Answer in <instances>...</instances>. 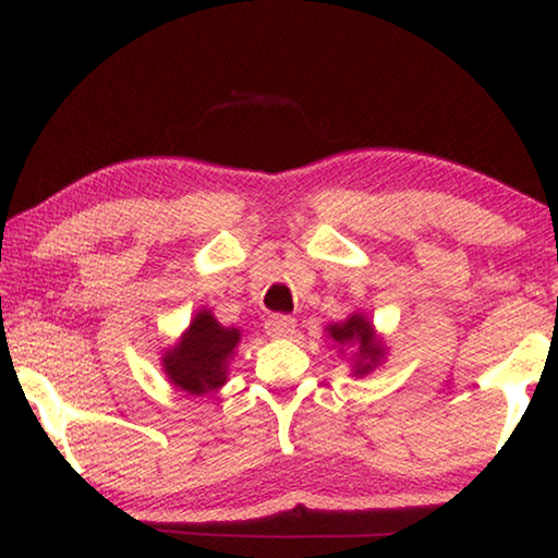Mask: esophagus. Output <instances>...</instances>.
<instances>
[{"label": "esophagus", "instance_id": "esophagus-1", "mask_svg": "<svg viewBox=\"0 0 558 558\" xmlns=\"http://www.w3.org/2000/svg\"><path fill=\"white\" fill-rule=\"evenodd\" d=\"M266 332L270 337H290L292 332H295V319L288 315H272L266 323Z\"/></svg>", "mask_w": 558, "mask_h": 558}]
</instances>
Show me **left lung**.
I'll list each match as a JSON object with an SVG mask.
<instances>
[{"mask_svg":"<svg viewBox=\"0 0 558 558\" xmlns=\"http://www.w3.org/2000/svg\"><path fill=\"white\" fill-rule=\"evenodd\" d=\"M327 335L339 347H354L356 349V359H354V376H364L372 369H376V364L384 359V342L376 337L374 325L366 319L362 313L349 315L344 323L337 325H327ZM342 352V349H339Z\"/></svg>","mask_w":558,"mask_h":558,"instance_id":"obj_1","label":"left lung"}]
</instances>
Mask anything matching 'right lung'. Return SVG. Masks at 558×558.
I'll use <instances>...</instances> for the list:
<instances>
[{"mask_svg":"<svg viewBox=\"0 0 558 558\" xmlns=\"http://www.w3.org/2000/svg\"><path fill=\"white\" fill-rule=\"evenodd\" d=\"M239 342V329L223 327L209 310H199L182 339L165 352V374L186 393H211L226 384L229 359H233Z\"/></svg>","mask_w":558,"mask_h":558,"instance_id":"add662e5","label":"right lung"}]
</instances>
